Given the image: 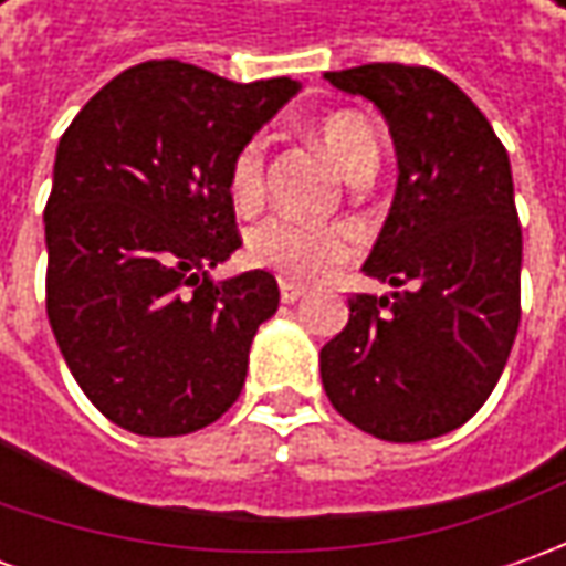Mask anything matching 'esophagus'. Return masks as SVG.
<instances>
[{
	"instance_id": "obj_1",
	"label": "esophagus",
	"mask_w": 566,
	"mask_h": 566,
	"mask_svg": "<svg viewBox=\"0 0 566 566\" xmlns=\"http://www.w3.org/2000/svg\"><path fill=\"white\" fill-rule=\"evenodd\" d=\"M302 295H305V286L290 283V280H283V283H280V298H283V302H298Z\"/></svg>"
}]
</instances>
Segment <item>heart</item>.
<instances>
[{
	"instance_id": "b5f03b06",
	"label": "heart",
	"mask_w": 566,
	"mask_h": 566,
	"mask_svg": "<svg viewBox=\"0 0 566 566\" xmlns=\"http://www.w3.org/2000/svg\"><path fill=\"white\" fill-rule=\"evenodd\" d=\"M317 138L343 169L346 179H365L378 169V135L359 113L339 109L317 122ZM229 198L249 210L264 198V144L258 138L239 144L227 172ZM251 264L280 273L283 280H321L359 254V235L346 223H308L298 217L273 213L249 232L245 242Z\"/></svg>"
}]
</instances>
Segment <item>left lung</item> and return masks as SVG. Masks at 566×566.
<instances>
[{"label": "left lung", "mask_w": 566, "mask_h": 566, "mask_svg": "<svg viewBox=\"0 0 566 566\" xmlns=\"http://www.w3.org/2000/svg\"><path fill=\"white\" fill-rule=\"evenodd\" d=\"M324 77L378 106L400 179L361 268L397 293L349 298L321 380L346 422L416 444L469 422L511 356L523 264L511 160L482 109L434 69L371 62Z\"/></svg>", "instance_id": "1"}]
</instances>
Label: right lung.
<instances>
[{"instance_id":"right-lung-1","label":"right lung","mask_w":566,"mask_h":566,"mask_svg":"<svg viewBox=\"0 0 566 566\" xmlns=\"http://www.w3.org/2000/svg\"><path fill=\"white\" fill-rule=\"evenodd\" d=\"M298 91L235 84L179 59L125 69L59 138L46 220V315L77 387L144 438L217 422L242 394L268 271L213 283L242 245L227 172Z\"/></svg>"}]
</instances>
